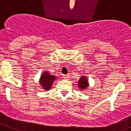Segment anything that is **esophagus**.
<instances>
[{"label": "esophagus", "mask_w": 131, "mask_h": 131, "mask_svg": "<svg viewBox=\"0 0 131 131\" xmlns=\"http://www.w3.org/2000/svg\"><path fill=\"white\" fill-rule=\"evenodd\" d=\"M69 78H70V75H69V74H67V75H64V79H69Z\"/></svg>", "instance_id": "obj_1"}]
</instances>
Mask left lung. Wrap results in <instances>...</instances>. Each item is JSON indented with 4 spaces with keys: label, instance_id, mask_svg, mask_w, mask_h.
I'll use <instances>...</instances> for the list:
<instances>
[{
    "label": "left lung",
    "instance_id": "left-lung-1",
    "mask_svg": "<svg viewBox=\"0 0 131 131\" xmlns=\"http://www.w3.org/2000/svg\"><path fill=\"white\" fill-rule=\"evenodd\" d=\"M78 85H79V87H80V89L82 90L86 89L89 86V83H88V81L86 77H81V79H79Z\"/></svg>",
    "mask_w": 131,
    "mask_h": 131
}]
</instances>
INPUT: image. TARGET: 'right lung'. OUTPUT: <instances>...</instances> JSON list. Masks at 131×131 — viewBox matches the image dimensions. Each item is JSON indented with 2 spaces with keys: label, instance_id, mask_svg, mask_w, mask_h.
<instances>
[{
  "label": "right lung",
  "instance_id": "1",
  "mask_svg": "<svg viewBox=\"0 0 131 131\" xmlns=\"http://www.w3.org/2000/svg\"><path fill=\"white\" fill-rule=\"evenodd\" d=\"M56 79L55 76L51 75L48 72H45L42 74L40 79V85L44 89L49 90L52 86V82Z\"/></svg>",
  "mask_w": 131,
  "mask_h": 131
}]
</instances>
